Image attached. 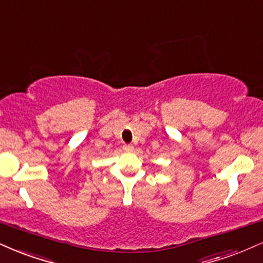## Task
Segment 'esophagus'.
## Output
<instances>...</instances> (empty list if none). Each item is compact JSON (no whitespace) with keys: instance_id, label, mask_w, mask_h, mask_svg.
Instances as JSON below:
<instances>
[{"instance_id":"obj_1","label":"esophagus","mask_w":263,"mask_h":263,"mask_svg":"<svg viewBox=\"0 0 263 263\" xmlns=\"http://www.w3.org/2000/svg\"><path fill=\"white\" fill-rule=\"evenodd\" d=\"M133 148H134V147H133L132 145H124V146H123V150H124V151H128V152L133 151Z\"/></svg>"}]
</instances>
